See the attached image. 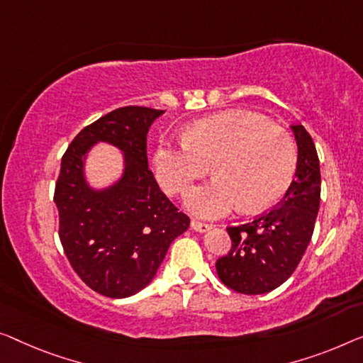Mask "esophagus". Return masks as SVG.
<instances>
[{
  "label": "esophagus",
  "mask_w": 363,
  "mask_h": 363,
  "mask_svg": "<svg viewBox=\"0 0 363 363\" xmlns=\"http://www.w3.org/2000/svg\"><path fill=\"white\" fill-rule=\"evenodd\" d=\"M192 230L197 231V233H207L208 230H212V225L208 223H202V221H197V220H192Z\"/></svg>",
  "instance_id": "esophagus-1"
}]
</instances>
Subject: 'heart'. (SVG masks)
I'll return each mask as SVG.
<instances>
[{
  "label": "heart",
  "instance_id": "heart-1",
  "mask_svg": "<svg viewBox=\"0 0 363 363\" xmlns=\"http://www.w3.org/2000/svg\"><path fill=\"white\" fill-rule=\"evenodd\" d=\"M215 177L187 194L186 207L203 218H220L238 207L266 212L285 197L296 171V148L284 128L246 111L200 118L177 143L161 140L153 167L169 196L187 192L192 182Z\"/></svg>",
  "mask_w": 363,
  "mask_h": 363
}]
</instances>
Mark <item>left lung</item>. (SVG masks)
<instances>
[{"instance_id": "left-lung-1", "label": "left lung", "mask_w": 363, "mask_h": 363, "mask_svg": "<svg viewBox=\"0 0 363 363\" xmlns=\"http://www.w3.org/2000/svg\"><path fill=\"white\" fill-rule=\"evenodd\" d=\"M298 147L295 181L279 207L240 226H230L231 250L216 261V274L231 290L261 295L294 274L310 245L320 210L321 172L313 138L291 125Z\"/></svg>"}]
</instances>
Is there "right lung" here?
<instances>
[{
    "mask_svg": "<svg viewBox=\"0 0 363 363\" xmlns=\"http://www.w3.org/2000/svg\"><path fill=\"white\" fill-rule=\"evenodd\" d=\"M161 113L138 106L106 113L81 130L62 158L53 200L65 254L81 280L109 298L143 290L191 223L148 167L147 133ZM97 143L112 144L124 156L121 176L101 189L85 177V160Z\"/></svg>",
    "mask_w": 363,
    "mask_h": 363,
    "instance_id": "right-lung-1",
    "label": "right lung"
}]
</instances>
